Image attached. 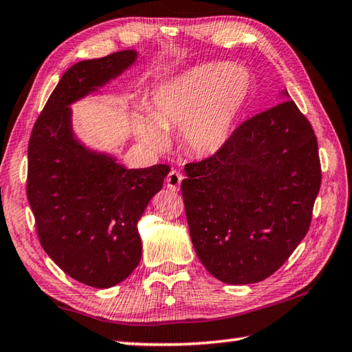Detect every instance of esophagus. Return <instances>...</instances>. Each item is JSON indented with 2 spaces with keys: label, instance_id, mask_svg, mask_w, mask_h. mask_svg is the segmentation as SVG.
<instances>
[{
  "label": "esophagus",
  "instance_id": "obj_1",
  "mask_svg": "<svg viewBox=\"0 0 352 352\" xmlns=\"http://www.w3.org/2000/svg\"><path fill=\"white\" fill-rule=\"evenodd\" d=\"M182 182H183V175L178 170H170L166 177V186L172 192H177L180 189Z\"/></svg>",
  "mask_w": 352,
  "mask_h": 352
}]
</instances>
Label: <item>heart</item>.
<instances>
[{
	"instance_id": "b5f03b06",
	"label": "heart",
	"mask_w": 352,
	"mask_h": 352,
	"mask_svg": "<svg viewBox=\"0 0 352 352\" xmlns=\"http://www.w3.org/2000/svg\"><path fill=\"white\" fill-rule=\"evenodd\" d=\"M248 94L250 80L243 71L226 63L195 66L157 91L149 109L151 122L138 118V134L148 146L164 149V133L182 130L190 154L210 157L226 146Z\"/></svg>"
}]
</instances>
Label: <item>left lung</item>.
Listing matches in <instances>:
<instances>
[{
	"instance_id": "1",
	"label": "left lung",
	"mask_w": 352,
	"mask_h": 352,
	"mask_svg": "<svg viewBox=\"0 0 352 352\" xmlns=\"http://www.w3.org/2000/svg\"><path fill=\"white\" fill-rule=\"evenodd\" d=\"M184 170L190 239L214 278L266 280L307 234L322 174L316 134L292 100L246 119Z\"/></svg>"
}]
</instances>
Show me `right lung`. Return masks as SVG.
<instances>
[{
  "mask_svg": "<svg viewBox=\"0 0 352 352\" xmlns=\"http://www.w3.org/2000/svg\"><path fill=\"white\" fill-rule=\"evenodd\" d=\"M134 60L136 52L124 50L71 66L28 140L27 198L42 248L65 274L98 289L124 281L139 265L138 221L170 168L126 169L87 151L74 139L68 106Z\"/></svg>",
  "mask_w": 352,
  "mask_h": 352,
  "instance_id": "add662e5",
  "label": "right lung"
}]
</instances>
